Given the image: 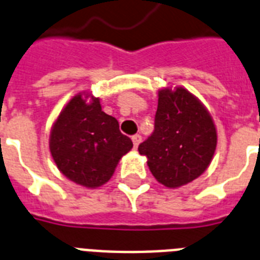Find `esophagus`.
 Instances as JSON below:
<instances>
[{
	"mask_svg": "<svg viewBox=\"0 0 260 260\" xmlns=\"http://www.w3.org/2000/svg\"><path fill=\"white\" fill-rule=\"evenodd\" d=\"M132 141H134L135 148L139 147V144L141 143V136H140V135H135V136H132Z\"/></svg>",
	"mask_w": 260,
	"mask_h": 260,
	"instance_id": "1",
	"label": "esophagus"
}]
</instances>
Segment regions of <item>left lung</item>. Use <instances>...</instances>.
I'll return each mask as SVG.
<instances>
[{
    "label": "left lung",
    "instance_id": "8db88e82",
    "mask_svg": "<svg viewBox=\"0 0 260 260\" xmlns=\"http://www.w3.org/2000/svg\"><path fill=\"white\" fill-rule=\"evenodd\" d=\"M217 128L208 108L184 87L158 89L154 132L139 145L153 177L176 189L198 178L217 148Z\"/></svg>",
    "mask_w": 260,
    "mask_h": 260
}]
</instances>
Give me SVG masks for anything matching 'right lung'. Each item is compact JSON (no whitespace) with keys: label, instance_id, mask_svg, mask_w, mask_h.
Returning <instances> with one entry per match:
<instances>
[{"label":"right lung","instance_id":"1","mask_svg":"<svg viewBox=\"0 0 260 260\" xmlns=\"http://www.w3.org/2000/svg\"><path fill=\"white\" fill-rule=\"evenodd\" d=\"M49 147L64 177L96 189L110 181L134 144L120 132L117 120L102 111L99 98L83 91L69 100L55 119Z\"/></svg>","mask_w":260,"mask_h":260}]
</instances>
